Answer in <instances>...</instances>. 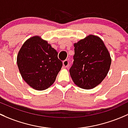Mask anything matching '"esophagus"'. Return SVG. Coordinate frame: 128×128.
Here are the masks:
<instances>
[{"label": "esophagus", "instance_id": "34e87169", "mask_svg": "<svg viewBox=\"0 0 128 128\" xmlns=\"http://www.w3.org/2000/svg\"><path fill=\"white\" fill-rule=\"evenodd\" d=\"M63 65H64V68H66V67H68V66H69V62H68V60H65L63 62Z\"/></svg>", "mask_w": 128, "mask_h": 128}]
</instances>
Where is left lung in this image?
<instances>
[{"mask_svg": "<svg viewBox=\"0 0 128 128\" xmlns=\"http://www.w3.org/2000/svg\"><path fill=\"white\" fill-rule=\"evenodd\" d=\"M73 64L70 73L74 83L80 88L91 89L102 82L107 75L112 59L103 40L89 35L74 44Z\"/></svg>", "mask_w": 128, "mask_h": 128, "instance_id": "8db88e82", "label": "left lung"}]
</instances>
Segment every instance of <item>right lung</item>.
<instances>
[{
	"mask_svg": "<svg viewBox=\"0 0 128 128\" xmlns=\"http://www.w3.org/2000/svg\"><path fill=\"white\" fill-rule=\"evenodd\" d=\"M16 62L24 81L38 90L52 86L62 66L56 50L38 36L24 42L18 52Z\"/></svg>",
	"mask_w": 128,
	"mask_h": 128,
	"instance_id": "add662e5",
	"label": "right lung"
}]
</instances>
